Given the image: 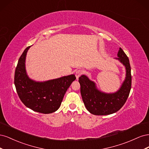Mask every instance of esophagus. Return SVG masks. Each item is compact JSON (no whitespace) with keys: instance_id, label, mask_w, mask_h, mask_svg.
Returning <instances> with one entry per match:
<instances>
[{"instance_id":"esophagus-1","label":"esophagus","mask_w":149,"mask_h":149,"mask_svg":"<svg viewBox=\"0 0 149 149\" xmlns=\"http://www.w3.org/2000/svg\"><path fill=\"white\" fill-rule=\"evenodd\" d=\"M83 74V71L82 70H77L76 71V73H75V76H76V79H78L79 78V76Z\"/></svg>"}]
</instances>
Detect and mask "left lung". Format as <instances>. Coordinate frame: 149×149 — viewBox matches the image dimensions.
<instances>
[{
    "instance_id": "left-lung-1",
    "label": "left lung",
    "mask_w": 149,
    "mask_h": 149,
    "mask_svg": "<svg viewBox=\"0 0 149 149\" xmlns=\"http://www.w3.org/2000/svg\"><path fill=\"white\" fill-rule=\"evenodd\" d=\"M115 59L123 64L125 69V77L118 91L107 93L97 88L96 84L86 75L82 74L79 78L80 91L84 106L87 110L94 115L104 116L118 111L124 106L131 89V70L129 58L119 48L118 58Z\"/></svg>"
}]
</instances>
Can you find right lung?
I'll use <instances>...</instances> for the list:
<instances>
[{"mask_svg":"<svg viewBox=\"0 0 149 149\" xmlns=\"http://www.w3.org/2000/svg\"><path fill=\"white\" fill-rule=\"evenodd\" d=\"M28 47L20 57L15 72L14 83L20 100L31 110L43 114L56 111L61 104L68 88L76 79L74 74L37 81L31 79L26 71Z\"/></svg>","mask_w":149,"mask_h":149,"instance_id":"add662e5","label":"right lung"}]
</instances>
